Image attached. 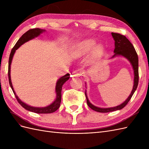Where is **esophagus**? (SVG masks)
<instances>
[{"instance_id":"1","label":"esophagus","mask_w":149,"mask_h":149,"mask_svg":"<svg viewBox=\"0 0 149 149\" xmlns=\"http://www.w3.org/2000/svg\"><path fill=\"white\" fill-rule=\"evenodd\" d=\"M81 75V71L79 70H75L74 71H73V76H80Z\"/></svg>"}]
</instances>
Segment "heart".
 Wrapping results in <instances>:
<instances>
[{
	"label": "heart",
	"instance_id": "heart-1",
	"mask_svg": "<svg viewBox=\"0 0 149 149\" xmlns=\"http://www.w3.org/2000/svg\"><path fill=\"white\" fill-rule=\"evenodd\" d=\"M96 42L93 39H86L79 43L74 49V55L81 56L88 52L95 45ZM104 47L102 45H97L94 48V55L96 56H100L104 52Z\"/></svg>",
	"mask_w": 149,
	"mask_h": 149
}]
</instances>
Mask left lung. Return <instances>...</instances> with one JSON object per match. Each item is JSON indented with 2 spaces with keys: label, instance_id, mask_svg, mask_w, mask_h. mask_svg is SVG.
<instances>
[{
  "label": "left lung",
  "instance_id": "8db88e82",
  "mask_svg": "<svg viewBox=\"0 0 149 149\" xmlns=\"http://www.w3.org/2000/svg\"><path fill=\"white\" fill-rule=\"evenodd\" d=\"M111 35L115 41V48L114 50V55L112 56L111 58H113L116 56H123L129 61L134 70V86L131 93L130 94L127 100L123 103L120 104L119 106L107 108L99 107L92 104L88 100L86 94V90L85 96L86 97L88 106L93 110L99 112H109L123 109V108L127 105V104L131 99L134 92L136 91L139 83V59L136 49H135L132 44L130 42L129 40L124 35L117 33H111Z\"/></svg>",
  "mask_w": 149,
  "mask_h": 149
}]
</instances>
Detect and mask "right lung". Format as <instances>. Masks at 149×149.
<instances>
[{
    "instance_id": "right-lung-1",
    "label": "right lung",
    "mask_w": 149,
    "mask_h": 149,
    "mask_svg": "<svg viewBox=\"0 0 149 149\" xmlns=\"http://www.w3.org/2000/svg\"><path fill=\"white\" fill-rule=\"evenodd\" d=\"M44 31H45V30L44 29H33L29 30V31L25 32L22 37L19 39L16 44L15 45V46L13 47V48L12 49L11 53L10 54V56H9V60H8V80H9V84L10 87L12 89V91L14 93L15 97L17 99V101L19 102L20 104L25 108V109L27 111L35 112V113H38V114H49V113H52V112H54L56 111L58 108L60 106V104H61V89H62V86L63 84L67 81L70 78V74L67 73L65 76H62V77L58 79L56 84V86H55V92L56 94V97L55 100L51 104H49L47 106L45 107H33L29 106L28 104H26L25 102H22L19 97L17 96L16 94L14 89H13L12 83L11 81V77H10V66L12 63V58L13 57V55L16 52L17 49L19 48L21 45H22L24 43H26V42H29V40H32L35 37H38L40 34H42L43 33Z\"/></svg>"
}]
</instances>
